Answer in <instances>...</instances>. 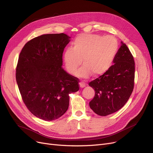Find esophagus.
I'll use <instances>...</instances> for the list:
<instances>
[{"label":"esophagus","mask_w":153,"mask_h":153,"mask_svg":"<svg viewBox=\"0 0 153 153\" xmlns=\"http://www.w3.org/2000/svg\"><path fill=\"white\" fill-rule=\"evenodd\" d=\"M79 86H80V88H84V87L86 86V83L83 82H79Z\"/></svg>","instance_id":"34e87169"}]
</instances>
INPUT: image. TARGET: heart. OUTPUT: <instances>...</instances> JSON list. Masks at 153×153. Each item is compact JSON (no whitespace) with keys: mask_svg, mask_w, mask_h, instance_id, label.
Here are the masks:
<instances>
[{"mask_svg":"<svg viewBox=\"0 0 153 153\" xmlns=\"http://www.w3.org/2000/svg\"><path fill=\"white\" fill-rule=\"evenodd\" d=\"M118 42L113 36L93 33L78 35L63 53V60L67 71L75 75L79 67L84 64L77 76L88 78L92 74L98 76L104 74L110 68L118 51Z\"/></svg>","mask_w":153,"mask_h":153,"instance_id":"1","label":"heart"}]
</instances>
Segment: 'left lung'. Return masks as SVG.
<instances>
[{
	"label": "left lung",
	"mask_w": 153,
	"mask_h": 153,
	"mask_svg": "<svg viewBox=\"0 0 153 153\" xmlns=\"http://www.w3.org/2000/svg\"><path fill=\"white\" fill-rule=\"evenodd\" d=\"M106 73L89 83L95 91L90 107L100 116L112 114L124 106L134 88L135 64L133 56L125 43L121 45Z\"/></svg>",
	"instance_id": "obj_1"
}]
</instances>
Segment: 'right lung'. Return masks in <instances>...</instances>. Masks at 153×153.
I'll use <instances>...</instances> for the list:
<instances>
[{
	"label": "right lung",
	"instance_id": "add662e5",
	"mask_svg": "<svg viewBox=\"0 0 153 153\" xmlns=\"http://www.w3.org/2000/svg\"><path fill=\"white\" fill-rule=\"evenodd\" d=\"M70 39L63 33L42 35L27 42L19 55L16 77L22 99L40 119L60 118L68 108L69 94L79 90V79L62 67Z\"/></svg>",
	"mask_w": 153,
	"mask_h": 153
}]
</instances>
